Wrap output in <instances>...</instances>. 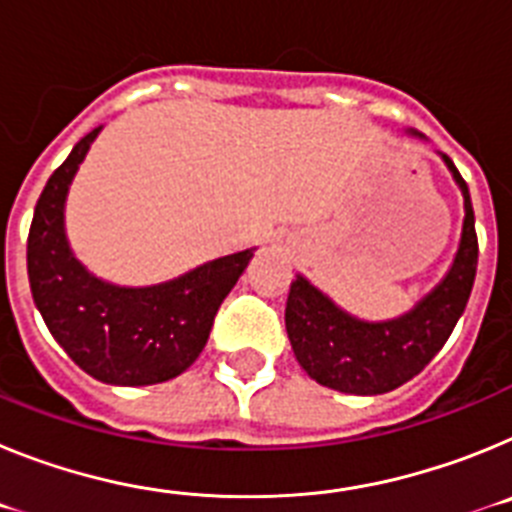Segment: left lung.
I'll return each mask as SVG.
<instances>
[{"mask_svg": "<svg viewBox=\"0 0 512 512\" xmlns=\"http://www.w3.org/2000/svg\"><path fill=\"white\" fill-rule=\"evenodd\" d=\"M443 161L464 194L461 243L449 274L413 310L395 320L366 323L333 305L305 277L289 287L284 310L289 343L302 369L323 387L348 395H384L423 372L449 341L472 295L479 246L467 182L449 156Z\"/></svg>", "mask_w": 512, "mask_h": 512, "instance_id": "1", "label": "left lung"}]
</instances>
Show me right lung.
<instances>
[{"label": "right lung", "instance_id": "add662e5", "mask_svg": "<svg viewBox=\"0 0 512 512\" xmlns=\"http://www.w3.org/2000/svg\"><path fill=\"white\" fill-rule=\"evenodd\" d=\"M99 130L76 143L40 194L27 235V277L35 307L74 364L107 384H158L187 372L202 354L217 310L253 248L156 287H115L89 274L66 241L63 205Z\"/></svg>", "mask_w": 512, "mask_h": 512}]
</instances>
